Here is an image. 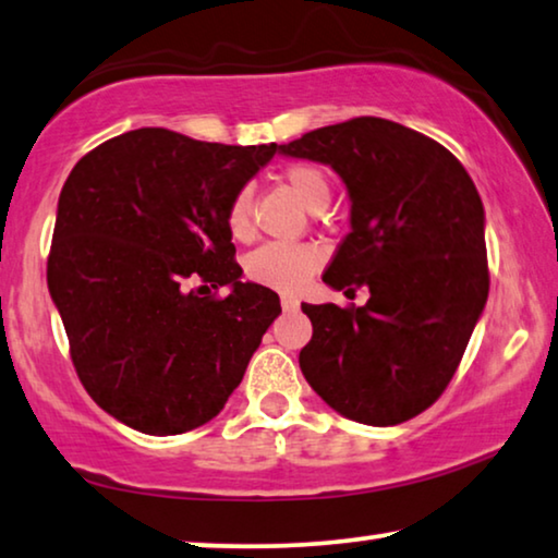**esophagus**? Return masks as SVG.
Returning a JSON list of instances; mask_svg holds the SVG:
<instances>
[{
    "mask_svg": "<svg viewBox=\"0 0 558 558\" xmlns=\"http://www.w3.org/2000/svg\"><path fill=\"white\" fill-rule=\"evenodd\" d=\"M280 305H282V311H286V313L298 311V307H301V303H298L295 298H290V295H282V298H280Z\"/></svg>",
    "mask_w": 558,
    "mask_h": 558,
    "instance_id": "34e87169",
    "label": "esophagus"
}]
</instances>
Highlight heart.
Listing matches in <instances>:
<instances>
[{
  "instance_id": "1",
  "label": "heart",
  "mask_w": 558,
  "mask_h": 558,
  "mask_svg": "<svg viewBox=\"0 0 558 558\" xmlns=\"http://www.w3.org/2000/svg\"><path fill=\"white\" fill-rule=\"evenodd\" d=\"M282 180L303 199L311 210H323L330 199V182L326 172L311 162H293L282 170ZM228 228L238 240L251 238L253 232V190L240 187L228 207ZM326 263V253L315 243H265L247 255V278L280 293L301 290L313 272Z\"/></svg>"
}]
</instances>
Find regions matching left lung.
<instances>
[{
	"label": "left lung",
	"mask_w": 558,
	"mask_h": 558,
	"mask_svg": "<svg viewBox=\"0 0 558 558\" xmlns=\"http://www.w3.org/2000/svg\"><path fill=\"white\" fill-rule=\"evenodd\" d=\"M278 153L330 165L351 195V232L323 272L368 303H303L301 371L332 411L396 426L434 405L488 298L484 205L444 145L384 118L305 132Z\"/></svg>",
	"instance_id": "obj_1"
}]
</instances>
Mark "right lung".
I'll use <instances>...</instances> for the list:
<instances>
[{"instance_id": "add662e5", "label": "right lung", "mask_w": 558, "mask_h": 558, "mask_svg": "<svg viewBox=\"0 0 558 558\" xmlns=\"http://www.w3.org/2000/svg\"><path fill=\"white\" fill-rule=\"evenodd\" d=\"M276 153L140 128L66 178L49 295L82 386L124 426L174 436L215 418L278 318L280 298L240 280L228 228L230 199Z\"/></svg>"}]
</instances>
